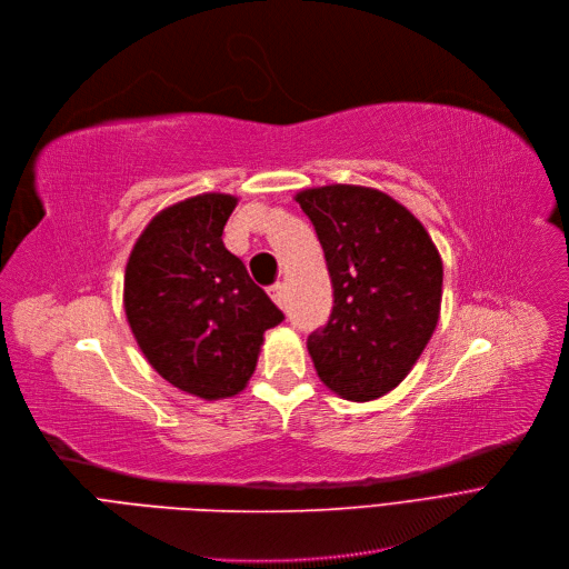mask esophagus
<instances>
[{
    "mask_svg": "<svg viewBox=\"0 0 569 569\" xmlns=\"http://www.w3.org/2000/svg\"><path fill=\"white\" fill-rule=\"evenodd\" d=\"M268 293H270V299L276 301V306H284V287L278 282V284H273V287H268Z\"/></svg>",
    "mask_w": 569,
    "mask_h": 569,
    "instance_id": "obj_1",
    "label": "esophagus"
}]
</instances>
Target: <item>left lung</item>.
Masks as SVG:
<instances>
[{"instance_id": "1", "label": "left lung", "mask_w": 569, "mask_h": 569, "mask_svg": "<svg viewBox=\"0 0 569 569\" xmlns=\"http://www.w3.org/2000/svg\"><path fill=\"white\" fill-rule=\"evenodd\" d=\"M333 282L327 327L310 333L319 380L345 400L396 389L440 319L442 259L423 224L389 194L327 184L296 194Z\"/></svg>"}]
</instances>
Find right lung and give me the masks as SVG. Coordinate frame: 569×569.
Returning a JSON list of instances; mask_svg holds the SVG:
<instances>
[{"mask_svg": "<svg viewBox=\"0 0 569 569\" xmlns=\"http://www.w3.org/2000/svg\"><path fill=\"white\" fill-rule=\"evenodd\" d=\"M236 203L208 192L157 212L124 270V312L143 357L167 382L203 400L246 389L263 333L284 319L224 248Z\"/></svg>", "mask_w": 569, "mask_h": 569, "instance_id": "1", "label": "right lung"}]
</instances>
